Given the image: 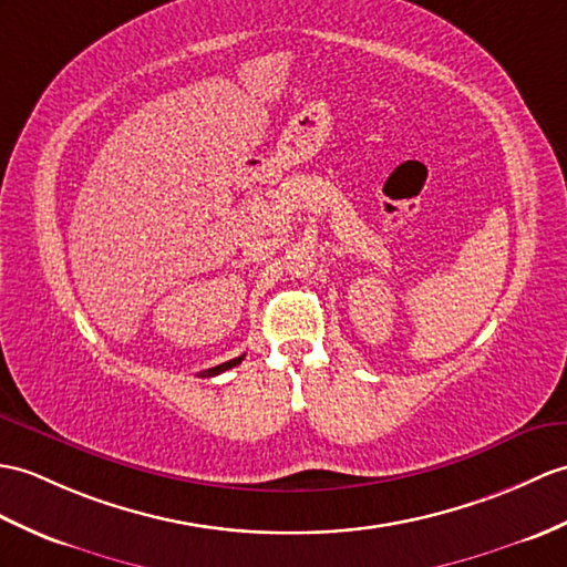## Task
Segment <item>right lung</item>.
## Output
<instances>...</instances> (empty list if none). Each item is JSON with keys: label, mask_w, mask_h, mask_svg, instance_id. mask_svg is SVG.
Listing matches in <instances>:
<instances>
[{"label": "right lung", "mask_w": 567, "mask_h": 567, "mask_svg": "<svg viewBox=\"0 0 567 567\" xmlns=\"http://www.w3.org/2000/svg\"><path fill=\"white\" fill-rule=\"evenodd\" d=\"M241 360H244V354H241V358H234V360H229V362H221V364L213 367V370H207V372H205V377H215V374H221V372H227V370H231V367H236V364H241Z\"/></svg>", "instance_id": "1"}]
</instances>
